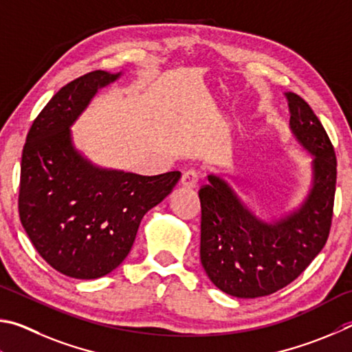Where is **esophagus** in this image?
<instances>
[{
	"instance_id": "1",
	"label": "esophagus",
	"mask_w": 352,
	"mask_h": 352,
	"mask_svg": "<svg viewBox=\"0 0 352 352\" xmlns=\"http://www.w3.org/2000/svg\"><path fill=\"white\" fill-rule=\"evenodd\" d=\"M198 173L195 170H187L182 173V177H181V186L186 187V188H196L198 187Z\"/></svg>"
}]
</instances>
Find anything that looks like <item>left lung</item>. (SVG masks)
I'll return each mask as SVG.
<instances>
[{
  "instance_id": "obj_1",
  "label": "left lung",
  "mask_w": 352,
  "mask_h": 352,
  "mask_svg": "<svg viewBox=\"0 0 352 352\" xmlns=\"http://www.w3.org/2000/svg\"><path fill=\"white\" fill-rule=\"evenodd\" d=\"M291 131L314 156L312 186L297 210L266 223L218 175L199 190L201 263L221 291L256 298L280 291L309 266L328 241L337 159L322 122L300 96L286 92Z\"/></svg>"
}]
</instances>
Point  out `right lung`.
<instances>
[{
	"label": "right lung",
	"instance_id": "add662e5",
	"mask_svg": "<svg viewBox=\"0 0 352 352\" xmlns=\"http://www.w3.org/2000/svg\"><path fill=\"white\" fill-rule=\"evenodd\" d=\"M120 74L92 71L63 86L36 116L23 148L21 224L43 260L71 278L113 272L131 250L144 214L181 179L179 171L140 176L100 168L74 146L71 125Z\"/></svg>",
	"mask_w": 352,
	"mask_h": 352
}]
</instances>
